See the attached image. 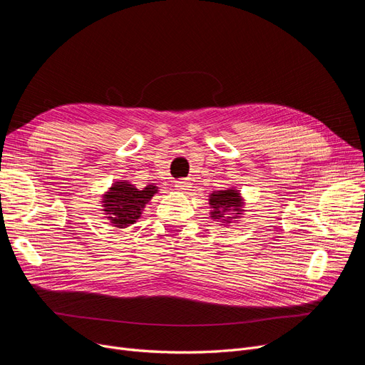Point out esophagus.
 <instances>
[{
	"mask_svg": "<svg viewBox=\"0 0 365 365\" xmlns=\"http://www.w3.org/2000/svg\"><path fill=\"white\" fill-rule=\"evenodd\" d=\"M190 180L189 179H179L178 182H176V189H179V190H189V187H190Z\"/></svg>",
	"mask_w": 365,
	"mask_h": 365,
	"instance_id": "esophagus-1",
	"label": "esophagus"
}]
</instances>
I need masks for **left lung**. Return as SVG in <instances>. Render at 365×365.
Returning <instances> with one entry per match:
<instances>
[{"label":"left lung","mask_w":365,"mask_h":365,"mask_svg":"<svg viewBox=\"0 0 365 365\" xmlns=\"http://www.w3.org/2000/svg\"><path fill=\"white\" fill-rule=\"evenodd\" d=\"M241 204L242 202L237 190L234 189L217 190V192H213L212 197H210V205L213 208L212 217L223 219L225 222H229V219H225L226 213L231 212V210L232 212H241Z\"/></svg>","instance_id":"1"}]
</instances>
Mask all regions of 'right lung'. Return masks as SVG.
Here are the masks:
<instances>
[{"label": "right lung", "mask_w": 365, "mask_h": 365, "mask_svg": "<svg viewBox=\"0 0 365 365\" xmlns=\"http://www.w3.org/2000/svg\"><path fill=\"white\" fill-rule=\"evenodd\" d=\"M158 192V187L148 185L143 190L128 182H117L103 197V212L117 227H127L136 222L145 205Z\"/></svg>", "instance_id": "add662e5"}]
</instances>
